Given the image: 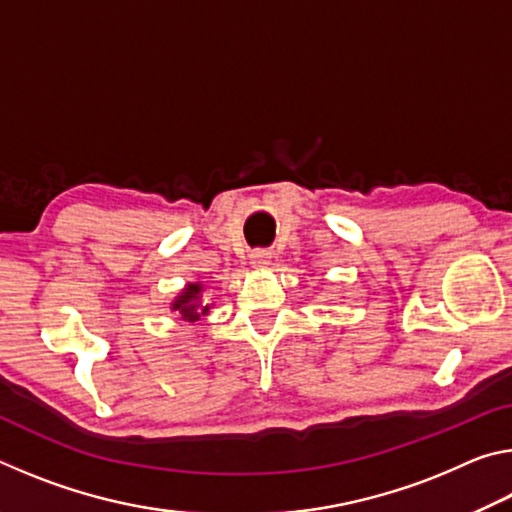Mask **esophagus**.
<instances>
[{"instance_id":"1","label":"esophagus","mask_w":512,"mask_h":512,"mask_svg":"<svg viewBox=\"0 0 512 512\" xmlns=\"http://www.w3.org/2000/svg\"><path fill=\"white\" fill-rule=\"evenodd\" d=\"M271 250H266V248H257V250H253V253H250V264L253 266H268L271 264Z\"/></svg>"}]
</instances>
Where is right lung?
Returning a JSON list of instances; mask_svg holds the SVG:
<instances>
[{"mask_svg": "<svg viewBox=\"0 0 512 512\" xmlns=\"http://www.w3.org/2000/svg\"><path fill=\"white\" fill-rule=\"evenodd\" d=\"M198 298H201V284H189V287L183 291V296H178V300L173 302V311H178L183 320L194 323V320L205 316L207 309H210V307H203Z\"/></svg>", "mask_w": 512, "mask_h": 512, "instance_id": "right-lung-1", "label": "right lung"}]
</instances>
